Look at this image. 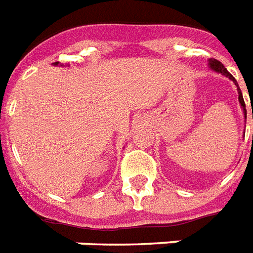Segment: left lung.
Masks as SVG:
<instances>
[{"instance_id":"obj_1","label":"left lung","mask_w":253,"mask_h":253,"mask_svg":"<svg viewBox=\"0 0 253 253\" xmlns=\"http://www.w3.org/2000/svg\"><path fill=\"white\" fill-rule=\"evenodd\" d=\"M208 67H210L211 71H213V72H216V74H220L222 75V76L227 77L229 80H231L233 83L235 84V86H237V90H238V99H239V103H241V107L242 110H243V114H244V122H246V119H247V110H246V104H244V99H243V95H242V91L241 89H239V85H238L237 80H235L234 77L231 76V74H229V71L226 70L224 67V64L221 63V62H218V60L216 59H208Z\"/></svg>"}]
</instances>
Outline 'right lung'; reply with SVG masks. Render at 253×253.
Here are the masks:
<instances>
[{
  "instance_id": "right-lung-1",
  "label": "right lung",
  "mask_w": 253,
  "mask_h": 253,
  "mask_svg": "<svg viewBox=\"0 0 253 253\" xmlns=\"http://www.w3.org/2000/svg\"><path fill=\"white\" fill-rule=\"evenodd\" d=\"M53 64H54V66H63V64H60L59 62H55V63H53Z\"/></svg>"
}]
</instances>
